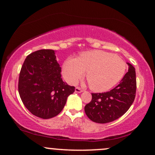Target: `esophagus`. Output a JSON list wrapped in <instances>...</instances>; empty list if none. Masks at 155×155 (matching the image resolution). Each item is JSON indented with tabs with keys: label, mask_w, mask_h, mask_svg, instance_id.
<instances>
[{
	"label": "esophagus",
	"mask_w": 155,
	"mask_h": 155,
	"mask_svg": "<svg viewBox=\"0 0 155 155\" xmlns=\"http://www.w3.org/2000/svg\"><path fill=\"white\" fill-rule=\"evenodd\" d=\"M83 90H82V89H81L80 87H76V88H75V92H77V93H81V92H83Z\"/></svg>",
	"instance_id": "34e87169"
}]
</instances>
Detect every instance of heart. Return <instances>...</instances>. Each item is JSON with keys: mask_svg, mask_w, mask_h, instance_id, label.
I'll return each mask as SVG.
<instances>
[{"mask_svg": "<svg viewBox=\"0 0 155 155\" xmlns=\"http://www.w3.org/2000/svg\"><path fill=\"white\" fill-rule=\"evenodd\" d=\"M126 65L120 57L101 50L82 53L77 58L69 57L63 63V74L69 83L75 84L86 78L91 88L97 92L109 90L121 80Z\"/></svg>", "mask_w": 155, "mask_h": 155, "instance_id": "obj_1", "label": "heart"}]
</instances>
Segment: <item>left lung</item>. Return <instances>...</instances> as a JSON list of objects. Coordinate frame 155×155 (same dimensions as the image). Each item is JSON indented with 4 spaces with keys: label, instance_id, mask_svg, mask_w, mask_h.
Wrapping results in <instances>:
<instances>
[{
    "label": "left lung",
    "instance_id": "left-lung-1",
    "mask_svg": "<svg viewBox=\"0 0 155 155\" xmlns=\"http://www.w3.org/2000/svg\"><path fill=\"white\" fill-rule=\"evenodd\" d=\"M128 71L120 84L103 93H92V101L84 107L86 115L98 124H107L122 116L134 101L136 93L135 68L130 63Z\"/></svg>",
    "mask_w": 155,
    "mask_h": 155
}]
</instances>
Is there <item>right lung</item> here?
I'll list each match as a JSON object with an SVG mask.
<instances>
[{
	"mask_svg": "<svg viewBox=\"0 0 155 155\" xmlns=\"http://www.w3.org/2000/svg\"><path fill=\"white\" fill-rule=\"evenodd\" d=\"M61 73L54 50L36 51L25 58L19 76L18 92L33 115L43 119L57 116L68 97L75 92V87L63 81Z\"/></svg>",
	"mask_w": 155,
	"mask_h": 155,
	"instance_id": "obj_1",
	"label": "right lung"
}]
</instances>
